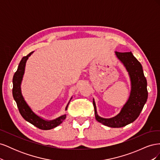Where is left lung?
<instances>
[{"label": "left lung", "instance_id": "8db88e82", "mask_svg": "<svg viewBox=\"0 0 160 160\" xmlns=\"http://www.w3.org/2000/svg\"><path fill=\"white\" fill-rule=\"evenodd\" d=\"M118 59L122 61L129 72L132 83V90L127 103L120 113L115 117L105 119L97 113L93 99L95 119L98 122L111 128H122L132 123L136 119L143 109L148 99L147 80L144 76L142 66L132 52H120L115 51Z\"/></svg>", "mask_w": 160, "mask_h": 160}]
</instances>
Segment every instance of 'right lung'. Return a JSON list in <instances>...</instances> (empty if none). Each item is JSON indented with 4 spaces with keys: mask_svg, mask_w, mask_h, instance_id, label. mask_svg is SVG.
<instances>
[{
    "mask_svg": "<svg viewBox=\"0 0 160 160\" xmlns=\"http://www.w3.org/2000/svg\"><path fill=\"white\" fill-rule=\"evenodd\" d=\"M32 52H31L27 56L22 57L20 63L18 65L17 71L14 72V75L12 79V95L14 101H15L17 103L19 112H20L21 115L24 119L27 121L28 122H29L33 125H35V127L38 128V129H41L42 130H49L56 128L58 125H60L66 118V115H62L61 117L58 118L54 120H44L32 112V111L31 109L29 106L27 105L26 101L24 99L23 97L21 94V83L22 81L24 72H25V67L27 60ZM68 105L69 103L67 104L65 110L67 109Z\"/></svg>",
    "mask_w": 160,
    "mask_h": 160,
    "instance_id": "1",
    "label": "right lung"
}]
</instances>
